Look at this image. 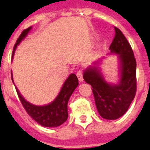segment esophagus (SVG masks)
<instances>
[{
	"mask_svg": "<svg viewBox=\"0 0 150 150\" xmlns=\"http://www.w3.org/2000/svg\"><path fill=\"white\" fill-rule=\"evenodd\" d=\"M76 75H77L78 79L79 80V82H83V71L82 70H79L76 73Z\"/></svg>",
	"mask_w": 150,
	"mask_h": 150,
	"instance_id": "34e87169",
	"label": "esophagus"
}]
</instances>
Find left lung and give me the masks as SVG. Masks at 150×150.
<instances>
[{"label":"left lung","instance_id":"8db88e82","mask_svg":"<svg viewBox=\"0 0 150 150\" xmlns=\"http://www.w3.org/2000/svg\"><path fill=\"white\" fill-rule=\"evenodd\" d=\"M115 35L109 50L119 54L121 61V80L118 85L108 84L97 68H89L83 78L92 86L95 103L103 118L115 120L128 110L137 90L136 61L130 43L118 28L114 27Z\"/></svg>","mask_w":150,"mask_h":150}]
</instances>
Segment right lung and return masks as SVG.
Segmentation results:
<instances>
[{"label": "right lung", "mask_w": 150, "mask_h": 150, "mask_svg": "<svg viewBox=\"0 0 150 150\" xmlns=\"http://www.w3.org/2000/svg\"><path fill=\"white\" fill-rule=\"evenodd\" d=\"M30 29H31V27H29L28 29H24L22 32V33L18 38L14 46L12 57L15 53V48L17 47V45H18V43L25 38V36L28 34ZM11 77H12V75H11ZM78 85H79V80H78L77 76L75 74H71L67 79L64 84L63 85V87L61 88L60 93L57 96L54 101H53L50 104L41 106V107L35 106L27 102L26 100L21 96L17 88L15 89H16L18 96L22 103V106L26 110L27 114H29L32 118L35 120L40 125L44 126V127H57L64 123L66 120L68 119V100L75 88L78 86Z\"/></svg>", "instance_id": "add662e5"}]
</instances>
